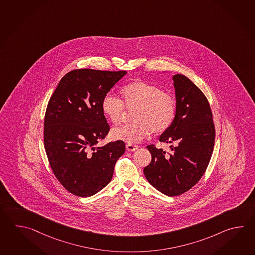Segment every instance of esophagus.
Instances as JSON below:
<instances>
[{
	"label": "esophagus",
	"mask_w": 255,
	"mask_h": 255,
	"mask_svg": "<svg viewBox=\"0 0 255 255\" xmlns=\"http://www.w3.org/2000/svg\"><path fill=\"white\" fill-rule=\"evenodd\" d=\"M138 148H139L138 145H135V144H131V143H128V144H126V149H127V151H136Z\"/></svg>",
	"instance_id": "obj_1"
}]
</instances>
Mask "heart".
Here are the masks:
<instances>
[{
	"mask_svg": "<svg viewBox=\"0 0 255 255\" xmlns=\"http://www.w3.org/2000/svg\"><path fill=\"white\" fill-rule=\"evenodd\" d=\"M122 99L106 94L102 102L104 115L114 125L124 118L125 109L133 111L130 125L115 128L113 140L136 143L151 134H161L170 128L176 115V101L170 93L150 83L135 81L121 89Z\"/></svg>",
	"mask_w": 255,
	"mask_h": 255,
	"instance_id": "1",
	"label": "heart"
}]
</instances>
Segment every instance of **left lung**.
I'll return each instance as SVG.
<instances>
[{"label": "left lung", "instance_id": "left-lung-1", "mask_svg": "<svg viewBox=\"0 0 255 255\" xmlns=\"http://www.w3.org/2000/svg\"><path fill=\"white\" fill-rule=\"evenodd\" d=\"M176 115L159 138L171 144V152L147 146L151 161L143 169L147 181L167 196H177L197 183L213 154L215 129L208 100L182 74L172 76Z\"/></svg>", "mask_w": 255, "mask_h": 255}]
</instances>
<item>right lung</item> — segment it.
Returning <instances> with one entry per match:
<instances>
[{
	"instance_id": "right-lung-1",
	"label": "right lung",
	"mask_w": 255,
	"mask_h": 255,
	"mask_svg": "<svg viewBox=\"0 0 255 255\" xmlns=\"http://www.w3.org/2000/svg\"><path fill=\"white\" fill-rule=\"evenodd\" d=\"M127 72L79 69L63 76L47 105L43 140L48 161L68 192L90 197L112 180L125 143L96 147L110 130L104 96Z\"/></svg>"
}]
</instances>
